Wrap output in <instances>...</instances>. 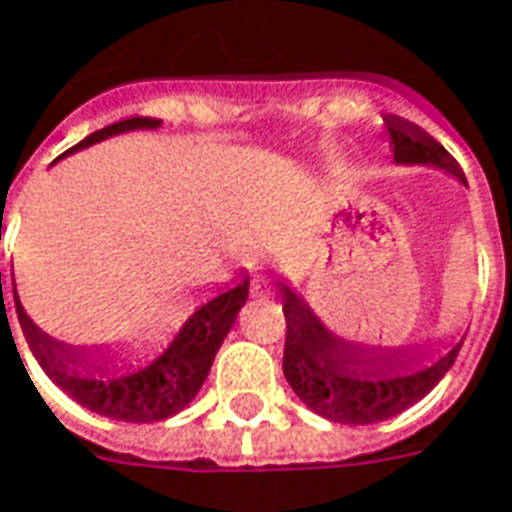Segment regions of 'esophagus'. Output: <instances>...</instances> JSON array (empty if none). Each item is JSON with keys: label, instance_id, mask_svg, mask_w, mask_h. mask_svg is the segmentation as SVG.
<instances>
[{"label": "esophagus", "instance_id": "34e87169", "mask_svg": "<svg viewBox=\"0 0 512 512\" xmlns=\"http://www.w3.org/2000/svg\"><path fill=\"white\" fill-rule=\"evenodd\" d=\"M268 291V280H263V277H260V280H255V285H252V293H255V296H260V293H266Z\"/></svg>", "mask_w": 512, "mask_h": 512}]
</instances>
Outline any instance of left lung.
<instances>
[{
	"label": "left lung",
	"instance_id": "8db88e82",
	"mask_svg": "<svg viewBox=\"0 0 512 512\" xmlns=\"http://www.w3.org/2000/svg\"><path fill=\"white\" fill-rule=\"evenodd\" d=\"M388 144L396 166H435L466 182V174L432 135L399 119L385 116ZM282 313L288 321L282 371L293 393L318 416L338 424H377L402 413L443 380L463 341L443 352L432 343L371 346L332 332L288 277L277 282Z\"/></svg>",
	"mask_w": 512,
	"mask_h": 512
}]
</instances>
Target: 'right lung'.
I'll return each mask as SVG.
<instances>
[{
    "label": "right lung",
    "instance_id": "add662e5",
    "mask_svg": "<svg viewBox=\"0 0 512 512\" xmlns=\"http://www.w3.org/2000/svg\"><path fill=\"white\" fill-rule=\"evenodd\" d=\"M157 127H160V119H149V116L116 121L105 130L91 132L66 155L57 157L55 163L121 132L157 130ZM246 296H249V274H244L235 285H224L219 293H213L207 302H202L185 318V324L155 360L135 368L130 363L132 352L124 343L77 346V343L52 338L27 316L19 291L13 288L21 332L30 343L35 360L49 374V380L82 407L94 410L99 416L116 418V421H130V424L163 421L194 402L202 382L210 374L219 346L232 330L241 307L246 305Z\"/></svg>",
    "mask_w": 512,
    "mask_h": 512
}]
</instances>
